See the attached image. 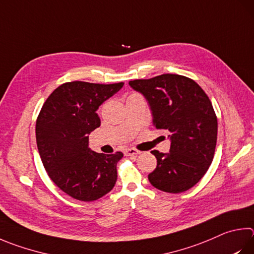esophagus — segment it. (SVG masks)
<instances>
[{
	"label": "esophagus",
	"instance_id": "esophagus-1",
	"mask_svg": "<svg viewBox=\"0 0 254 254\" xmlns=\"http://www.w3.org/2000/svg\"><path fill=\"white\" fill-rule=\"evenodd\" d=\"M141 152L140 151H137V150H135V149H127L126 151H124V154L126 155H127V156H131V155H137V154H140Z\"/></svg>",
	"mask_w": 254,
	"mask_h": 254
}]
</instances>
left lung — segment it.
<instances>
[{"label": "left lung", "instance_id": "obj_1", "mask_svg": "<svg viewBox=\"0 0 254 254\" xmlns=\"http://www.w3.org/2000/svg\"><path fill=\"white\" fill-rule=\"evenodd\" d=\"M128 84L149 101L155 127L171 133L169 153L152 151L156 168L147 177L150 183L169 193L194 187L210 168L218 137V119L209 96L195 81L179 74Z\"/></svg>", "mask_w": 254, "mask_h": 254}]
</instances>
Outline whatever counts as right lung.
<instances>
[{
  "label": "right lung",
  "mask_w": 254,
  "mask_h": 254,
  "mask_svg": "<svg viewBox=\"0 0 254 254\" xmlns=\"http://www.w3.org/2000/svg\"><path fill=\"white\" fill-rule=\"evenodd\" d=\"M124 83H63L45 101L36 119V144L50 179L75 200L92 202L107 194L118 179L122 152H91L89 134L101 126L96 110Z\"/></svg>",
  "instance_id": "add662e5"
}]
</instances>
